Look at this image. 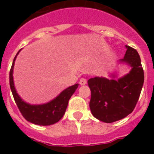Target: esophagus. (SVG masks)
<instances>
[{"label": "esophagus", "instance_id": "obj_1", "mask_svg": "<svg viewBox=\"0 0 154 154\" xmlns=\"http://www.w3.org/2000/svg\"><path fill=\"white\" fill-rule=\"evenodd\" d=\"M79 84H80L81 86L86 85V84H87V80H86L85 78H81L80 81H79Z\"/></svg>", "mask_w": 154, "mask_h": 154}]
</instances>
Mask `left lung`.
I'll use <instances>...</instances> for the list:
<instances>
[{
  "instance_id": "obj_1",
  "label": "left lung",
  "mask_w": 154,
  "mask_h": 154,
  "mask_svg": "<svg viewBox=\"0 0 154 154\" xmlns=\"http://www.w3.org/2000/svg\"><path fill=\"white\" fill-rule=\"evenodd\" d=\"M125 47V57L119 63L131 67L129 73L118 79H115L117 75L113 73L110 75L112 79L95 77L87 82L91 92V111L102 122H115L132 113L141 93L144 82L141 59L134 48Z\"/></svg>"
}]
</instances>
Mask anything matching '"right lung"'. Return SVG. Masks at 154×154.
Segmentation results:
<instances>
[{
  "label": "right lung",
  "mask_w": 154,
  "mask_h": 154,
  "mask_svg": "<svg viewBox=\"0 0 154 154\" xmlns=\"http://www.w3.org/2000/svg\"><path fill=\"white\" fill-rule=\"evenodd\" d=\"M19 51L16 56L14 58L11 68L10 71V87L13 94V97L19 110L27 121L33 123L38 125H51L57 121H59L65 114L67 107L68 100L72 96L78 87V84L67 87L63 90L57 97L53 99L47 103L40 105H32L25 102L21 97L19 96L14 84L13 78V71L15 66V61L17 55L20 53Z\"/></svg>",
  "instance_id": "obj_1"
}]
</instances>
